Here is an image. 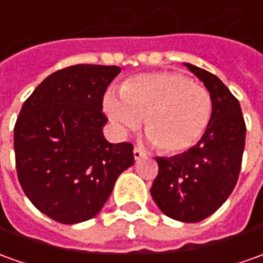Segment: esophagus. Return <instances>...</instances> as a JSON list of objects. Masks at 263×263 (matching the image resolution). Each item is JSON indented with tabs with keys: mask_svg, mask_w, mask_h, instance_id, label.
Wrapping results in <instances>:
<instances>
[{
	"mask_svg": "<svg viewBox=\"0 0 263 263\" xmlns=\"http://www.w3.org/2000/svg\"><path fill=\"white\" fill-rule=\"evenodd\" d=\"M145 157V153L142 151V149H139V148H134V158L138 161L141 158H144Z\"/></svg>",
	"mask_w": 263,
	"mask_h": 263,
	"instance_id": "esophagus-1",
	"label": "esophagus"
}]
</instances>
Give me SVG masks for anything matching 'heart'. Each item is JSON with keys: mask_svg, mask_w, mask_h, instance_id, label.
<instances>
[{"mask_svg": "<svg viewBox=\"0 0 263 263\" xmlns=\"http://www.w3.org/2000/svg\"><path fill=\"white\" fill-rule=\"evenodd\" d=\"M103 108L121 135L137 129L144 119L149 141L165 154L192 149L212 118L206 89L178 73L160 71L126 80L119 96L109 92Z\"/></svg>", "mask_w": 263, "mask_h": 263, "instance_id": "obj_1", "label": "heart"}]
</instances>
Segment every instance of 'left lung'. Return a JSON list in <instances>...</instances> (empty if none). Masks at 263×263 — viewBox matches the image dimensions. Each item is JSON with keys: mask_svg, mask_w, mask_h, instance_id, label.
<instances>
[{"mask_svg": "<svg viewBox=\"0 0 263 263\" xmlns=\"http://www.w3.org/2000/svg\"><path fill=\"white\" fill-rule=\"evenodd\" d=\"M212 98V118L192 149L157 157L158 176L151 196L162 213L184 223L204 220L228 200L237 183L245 149V125L239 101L217 76L184 63Z\"/></svg>", "mask_w": 263, "mask_h": 263, "instance_id": "1", "label": "left lung"}]
</instances>
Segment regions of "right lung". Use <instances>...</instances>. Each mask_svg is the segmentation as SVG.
Here are the masks:
<instances>
[{
	"mask_svg": "<svg viewBox=\"0 0 263 263\" xmlns=\"http://www.w3.org/2000/svg\"><path fill=\"white\" fill-rule=\"evenodd\" d=\"M118 66L76 64L51 73L20 110L14 128L18 181L50 219L74 224L101 212L119 174L134 164L129 142L103 137V95Z\"/></svg>",
	"mask_w": 263,
	"mask_h": 263,
	"instance_id": "1",
	"label": "right lung"
}]
</instances>
